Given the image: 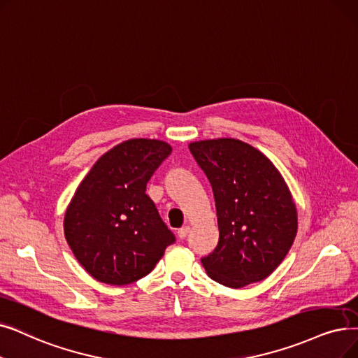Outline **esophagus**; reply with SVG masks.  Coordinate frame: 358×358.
Instances as JSON below:
<instances>
[{"mask_svg": "<svg viewBox=\"0 0 358 358\" xmlns=\"http://www.w3.org/2000/svg\"><path fill=\"white\" fill-rule=\"evenodd\" d=\"M189 232H190V227H189V225H185V227H182V228H180V229H178V237H180L181 240H184L185 237L189 236Z\"/></svg>", "mask_w": 358, "mask_h": 358, "instance_id": "1", "label": "esophagus"}]
</instances>
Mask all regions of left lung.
<instances>
[{"instance_id": "8db88e82", "label": "left lung", "mask_w": 358, "mask_h": 358, "mask_svg": "<svg viewBox=\"0 0 358 358\" xmlns=\"http://www.w3.org/2000/svg\"><path fill=\"white\" fill-rule=\"evenodd\" d=\"M189 149L212 185L220 228V241L201 265L229 288L263 281L297 236V208L284 177L268 157L238 138H209Z\"/></svg>"}]
</instances>
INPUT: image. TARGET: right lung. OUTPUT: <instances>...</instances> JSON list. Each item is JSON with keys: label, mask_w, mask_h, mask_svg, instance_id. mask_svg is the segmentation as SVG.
Here are the masks:
<instances>
[{"label": "right lung", "mask_w": 358, "mask_h": 358, "mask_svg": "<svg viewBox=\"0 0 358 358\" xmlns=\"http://www.w3.org/2000/svg\"><path fill=\"white\" fill-rule=\"evenodd\" d=\"M171 150L157 138H130L103 153L76 189L64 215V236L96 281H138L176 241L146 194L148 181Z\"/></svg>", "instance_id": "right-lung-1"}]
</instances>
